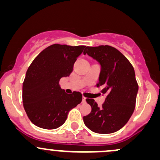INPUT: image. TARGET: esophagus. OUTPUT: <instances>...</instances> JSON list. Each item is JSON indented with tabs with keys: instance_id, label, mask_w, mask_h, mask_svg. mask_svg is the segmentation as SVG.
Masks as SVG:
<instances>
[{
	"instance_id": "34e87169",
	"label": "esophagus",
	"mask_w": 160,
	"mask_h": 160,
	"mask_svg": "<svg viewBox=\"0 0 160 160\" xmlns=\"http://www.w3.org/2000/svg\"><path fill=\"white\" fill-rule=\"evenodd\" d=\"M82 102H86V98L84 97V96L83 97V101Z\"/></svg>"
}]
</instances>
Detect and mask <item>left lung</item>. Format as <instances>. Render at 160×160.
Wrapping results in <instances>:
<instances>
[{
	"mask_svg": "<svg viewBox=\"0 0 160 160\" xmlns=\"http://www.w3.org/2000/svg\"><path fill=\"white\" fill-rule=\"evenodd\" d=\"M87 54L99 62L101 71L97 87L107 96L101 108L92 99H87L92 110L83 117L85 125L98 134H111L124 127L132 115L138 84L133 66L118 49L109 45L86 47Z\"/></svg>",
	"mask_w": 160,
	"mask_h": 160,
	"instance_id": "8db88e82",
	"label": "left lung"
}]
</instances>
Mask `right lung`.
<instances>
[{
  "label": "right lung",
  "mask_w": 160,
  "mask_h": 160,
  "mask_svg": "<svg viewBox=\"0 0 160 160\" xmlns=\"http://www.w3.org/2000/svg\"><path fill=\"white\" fill-rule=\"evenodd\" d=\"M85 48L54 44L32 62L22 83V102L26 115L35 125L44 129L58 128L65 122L70 110L81 102L80 92L66 93L59 81L71 74Z\"/></svg>",
  "instance_id": "add662e5"
}]
</instances>
